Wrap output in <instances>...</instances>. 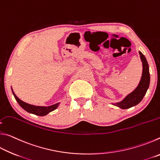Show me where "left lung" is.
I'll return each instance as SVG.
<instances>
[{
    "label": "left lung",
    "mask_w": 160,
    "mask_h": 160,
    "mask_svg": "<svg viewBox=\"0 0 160 160\" xmlns=\"http://www.w3.org/2000/svg\"><path fill=\"white\" fill-rule=\"evenodd\" d=\"M139 54L142 63V73L138 85L132 92L128 94L122 101L113 104L114 106L118 107L122 109H129V108L138 104L145 95L149 85H150V76L148 61L142 52L139 51Z\"/></svg>",
    "instance_id": "1"
}]
</instances>
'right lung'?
<instances>
[{"mask_svg":"<svg viewBox=\"0 0 160 160\" xmlns=\"http://www.w3.org/2000/svg\"><path fill=\"white\" fill-rule=\"evenodd\" d=\"M11 90H12L13 95H14L15 98L16 99V101L18 102V104H20V106L22 108V109H25L26 112H28L30 113H33V114H35V115L40 116L47 115L48 113H50L51 112H52V111L55 110L56 108L58 107L59 104H60V103L58 102V103H56L55 104L51 105V106H48V107L35 106V105L29 104L25 102L22 101L21 99H19L18 97L16 96V94H15L14 92H13L12 88H11Z\"/></svg>","mask_w":160,"mask_h":160,"instance_id":"1","label":"right lung"}]
</instances>
